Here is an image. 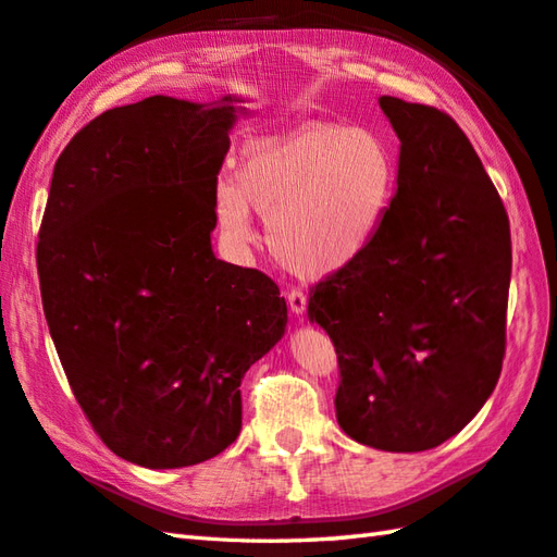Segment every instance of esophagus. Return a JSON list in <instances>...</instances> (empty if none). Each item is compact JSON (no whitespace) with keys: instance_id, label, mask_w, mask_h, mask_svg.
<instances>
[{"instance_id":"34e87169","label":"esophagus","mask_w":557,"mask_h":557,"mask_svg":"<svg viewBox=\"0 0 557 557\" xmlns=\"http://www.w3.org/2000/svg\"><path fill=\"white\" fill-rule=\"evenodd\" d=\"M288 305H290L293 314H302L305 308H308V298H305L302 290L293 288V290H288Z\"/></svg>"}]
</instances>
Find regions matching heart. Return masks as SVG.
<instances>
[{
    "label": "heart",
    "mask_w": 557,
    "mask_h": 557,
    "mask_svg": "<svg viewBox=\"0 0 557 557\" xmlns=\"http://www.w3.org/2000/svg\"><path fill=\"white\" fill-rule=\"evenodd\" d=\"M396 195V158L370 129L302 122L243 146L235 183L213 189L215 221L235 247L252 243V207L276 262L302 278L354 267L377 240Z\"/></svg>",
    "instance_id": "obj_1"
}]
</instances>
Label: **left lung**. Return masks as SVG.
Segmentation results:
<instances>
[{"label": "left lung", "mask_w": 557, "mask_h": 557, "mask_svg": "<svg viewBox=\"0 0 557 557\" xmlns=\"http://www.w3.org/2000/svg\"><path fill=\"white\" fill-rule=\"evenodd\" d=\"M399 136L396 195L366 257L310 293L342 382L336 421L360 445L433 449L467 428L505 358L509 221L447 112L382 96Z\"/></svg>", "instance_id": "1"}]
</instances>
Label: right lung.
I'll list each match as a JSON object with an SVG mask.
<instances>
[{
    "instance_id": "obj_1",
    "label": "right lung",
    "mask_w": 557,
    "mask_h": 557,
    "mask_svg": "<svg viewBox=\"0 0 557 557\" xmlns=\"http://www.w3.org/2000/svg\"><path fill=\"white\" fill-rule=\"evenodd\" d=\"M225 96L112 108L57 158L38 240L45 320L78 406L136 467L201 463L243 428L240 382L286 332L278 286L213 255Z\"/></svg>"
}]
</instances>
